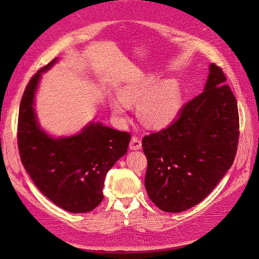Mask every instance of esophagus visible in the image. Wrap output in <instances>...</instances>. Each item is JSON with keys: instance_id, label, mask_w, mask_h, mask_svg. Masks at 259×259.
I'll use <instances>...</instances> for the list:
<instances>
[{"instance_id": "34e87169", "label": "esophagus", "mask_w": 259, "mask_h": 259, "mask_svg": "<svg viewBox=\"0 0 259 259\" xmlns=\"http://www.w3.org/2000/svg\"><path fill=\"white\" fill-rule=\"evenodd\" d=\"M142 148V141L139 137L135 136L132 137L131 139V142H130V149L132 150H138V149H141Z\"/></svg>"}]
</instances>
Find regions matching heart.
<instances>
[{
    "mask_svg": "<svg viewBox=\"0 0 259 259\" xmlns=\"http://www.w3.org/2000/svg\"><path fill=\"white\" fill-rule=\"evenodd\" d=\"M141 120L152 128H163L173 122L183 107V94L175 80L162 81L156 73L139 74L124 83L118 97L111 99V109L119 118H124L129 105L139 103Z\"/></svg>",
    "mask_w": 259,
    "mask_h": 259,
    "instance_id": "obj_1",
    "label": "heart"
}]
</instances>
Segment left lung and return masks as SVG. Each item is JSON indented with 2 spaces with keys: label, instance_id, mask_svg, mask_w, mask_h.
<instances>
[{
  "label": "left lung",
  "instance_id": "obj_1",
  "mask_svg": "<svg viewBox=\"0 0 259 259\" xmlns=\"http://www.w3.org/2000/svg\"><path fill=\"white\" fill-rule=\"evenodd\" d=\"M226 76L211 64L204 92L167 128L143 139L145 188L165 212H181L209 195L231 168L239 140L238 105Z\"/></svg>",
  "mask_w": 259,
  "mask_h": 259
}]
</instances>
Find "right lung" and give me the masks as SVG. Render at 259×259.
<instances>
[{"mask_svg": "<svg viewBox=\"0 0 259 259\" xmlns=\"http://www.w3.org/2000/svg\"><path fill=\"white\" fill-rule=\"evenodd\" d=\"M27 83L18 117V148L21 162L40 192L56 206L72 213L92 211L103 199L108 171L127 152L131 136L91 122L79 135L54 139L40 129L34 111V97L44 71Z\"/></svg>", "mask_w": 259, "mask_h": 259, "instance_id": "right-lung-1", "label": "right lung"}]
</instances>
